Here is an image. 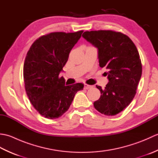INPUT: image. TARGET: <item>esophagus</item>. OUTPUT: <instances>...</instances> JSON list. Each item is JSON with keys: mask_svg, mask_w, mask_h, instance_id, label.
Instances as JSON below:
<instances>
[{"mask_svg": "<svg viewBox=\"0 0 158 158\" xmlns=\"http://www.w3.org/2000/svg\"><path fill=\"white\" fill-rule=\"evenodd\" d=\"M92 85H88V84H86V83H85L84 84V88L85 89H90V88H92Z\"/></svg>", "mask_w": 158, "mask_h": 158, "instance_id": "esophagus-1", "label": "esophagus"}]
</instances>
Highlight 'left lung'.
<instances>
[{"label": "left lung", "instance_id": "8db88e82", "mask_svg": "<svg viewBox=\"0 0 158 158\" xmlns=\"http://www.w3.org/2000/svg\"><path fill=\"white\" fill-rule=\"evenodd\" d=\"M82 36L98 49L101 68L105 67L109 83L105 89L96 85L101 95L94 102L95 109L113 116L132 102L142 75V65L136 47L128 36L112 31H86Z\"/></svg>", "mask_w": 158, "mask_h": 158}]
</instances>
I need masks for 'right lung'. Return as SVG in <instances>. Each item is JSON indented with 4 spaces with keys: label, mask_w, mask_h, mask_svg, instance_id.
Here are the masks:
<instances>
[{
    "label": "right lung",
    "mask_w": 158,
    "mask_h": 158,
    "mask_svg": "<svg viewBox=\"0 0 158 158\" xmlns=\"http://www.w3.org/2000/svg\"><path fill=\"white\" fill-rule=\"evenodd\" d=\"M83 32L43 36L33 43L26 56L23 80L26 94L35 109L45 118L61 117L69 109L75 94L83 89L81 83L66 85L64 79L59 77Z\"/></svg>",
    "instance_id": "1"
}]
</instances>
